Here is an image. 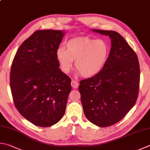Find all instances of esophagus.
Returning a JSON list of instances; mask_svg holds the SVG:
<instances>
[{"label":"esophagus","instance_id":"esophagus-1","mask_svg":"<svg viewBox=\"0 0 150 150\" xmlns=\"http://www.w3.org/2000/svg\"><path fill=\"white\" fill-rule=\"evenodd\" d=\"M71 86L73 88H77L79 87V83L77 81L75 80H72L71 82Z\"/></svg>","mask_w":150,"mask_h":150}]
</instances>
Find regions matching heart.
I'll list each match as a JSON object with an SVG mask.
<instances>
[{
  "label": "heart",
  "mask_w": 150,
  "mask_h": 150,
  "mask_svg": "<svg viewBox=\"0 0 150 150\" xmlns=\"http://www.w3.org/2000/svg\"><path fill=\"white\" fill-rule=\"evenodd\" d=\"M108 52V46L104 40L80 37L69 40L66 43V49H58L56 55L64 73L69 71L75 60L76 71L82 77L88 78L101 71L107 62Z\"/></svg>",
  "instance_id": "1"
}]
</instances>
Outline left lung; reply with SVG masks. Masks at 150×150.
Wrapping results in <instances>:
<instances>
[{
	"label": "left lung",
	"mask_w": 150,
	"mask_h": 150,
	"mask_svg": "<svg viewBox=\"0 0 150 150\" xmlns=\"http://www.w3.org/2000/svg\"><path fill=\"white\" fill-rule=\"evenodd\" d=\"M111 39L110 51L103 68L79 86L85 116L101 127L120 122L135 104L140 84L137 55L119 33L93 29Z\"/></svg>",
	"instance_id": "8db88e82"
}]
</instances>
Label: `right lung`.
<instances>
[{
	"mask_svg": "<svg viewBox=\"0 0 150 150\" xmlns=\"http://www.w3.org/2000/svg\"><path fill=\"white\" fill-rule=\"evenodd\" d=\"M61 30H39L21 45L12 62L10 88L21 115L39 127H50L62 118L71 79L61 71L57 51Z\"/></svg>",
	"mask_w": 150,
	"mask_h": 150,
	"instance_id": "right-lung-1",
	"label": "right lung"
}]
</instances>
